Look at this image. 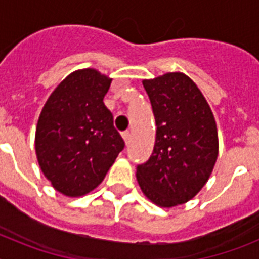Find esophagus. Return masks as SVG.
Here are the masks:
<instances>
[{
	"label": "esophagus",
	"instance_id": "34e87169",
	"mask_svg": "<svg viewBox=\"0 0 259 259\" xmlns=\"http://www.w3.org/2000/svg\"><path fill=\"white\" fill-rule=\"evenodd\" d=\"M123 139H124V143L128 144L130 143V140H131V134H130V131H124L122 134Z\"/></svg>",
	"mask_w": 259,
	"mask_h": 259
}]
</instances>
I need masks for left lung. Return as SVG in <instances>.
Here are the masks:
<instances>
[{
	"instance_id": "left-lung-1",
	"label": "left lung",
	"mask_w": 259,
	"mask_h": 259,
	"mask_svg": "<svg viewBox=\"0 0 259 259\" xmlns=\"http://www.w3.org/2000/svg\"><path fill=\"white\" fill-rule=\"evenodd\" d=\"M155 118L152 155L136 168L141 191L162 207L193 198L206 184L218 158V132L209 104L193 80L167 72L143 80Z\"/></svg>"
}]
</instances>
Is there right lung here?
Listing matches in <instances>:
<instances>
[{
    "mask_svg": "<svg viewBox=\"0 0 259 259\" xmlns=\"http://www.w3.org/2000/svg\"><path fill=\"white\" fill-rule=\"evenodd\" d=\"M110 84L95 68L75 71L53 91L38 118V164L54 189L68 197L101 184L124 148L104 104Z\"/></svg>",
    "mask_w": 259,
    "mask_h": 259,
    "instance_id": "right-lung-1",
    "label": "right lung"
}]
</instances>
